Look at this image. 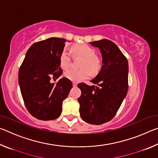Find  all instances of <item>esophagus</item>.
I'll return each instance as SVG.
<instances>
[{
	"mask_svg": "<svg viewBox=\"0 0 158 158\" xmlns=\"http://www.w3.org/2000/svg\"><path fill=\"white\" fill-rule=\"evenodd\" d=\"M73 85L74 87H76L77 85V84L76 82H73Z\"/></svg>",
	"mask_w": 158,
	"mask_h": 158,
	"instance_id": "34e87169",
	"label": "esophagus"
}]
</instances>
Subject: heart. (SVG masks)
I'll list each match as a JSON object with an SVG mask.
<instances>
[{"label": "heart", "mask_w": 158, "mask_h": 158, "mask_svg": "<svg viewBox=\"0 0 158 158\" xmlns=\"http://www.w3.org/2000/svg\"><path fill=\"white\" fill-rule=\"evenodd\" d=\"M74 52L77 56L84 58L81 69H69L65 72V76L73 81H81L89 79L90 72L95 73L100 68V63L98 58L95 56V50L86 44H80L74 47ZM60 65L64 69L68 68L71 65L72 57L67 49H64L60 56ZM91 71H90L89 70Z\"/></svg>", "instance_id": "obj_1"}]
</instances>
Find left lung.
<instances>
[{
  "label": "left lung",
  "instance_id": "8db88e82",
  "mask_svg": "<svg viewBox=\"0 0 158 158\" xmlns=\"http://www.w3.org/2000/svg\"><path fill=\"white\" fill-rule=\"evenodd\" d=\"M100 49L102 65L91 80L95 85L81 83L78 98L80 116L90 124L101 125L113 118L121 106L128 90V62L126 57L109 40L90 42Z\"/></svg>",
  "mask_w": 158,
  "mask_h": 158
}]
</instances>
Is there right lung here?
Returning a JSON list of instances; mask_svg holds the SVG:
<instances>
[{
    "instance_id": "1",
    "label": "right lung",
    "mask_w": 158,
    "mask_h": 158,
    "mask_svg": "<svg viewBox=\"0 0 158 158\" xmlns=\"http://www.w3.org/2000/svg\"><path fill=\"white\" fill-rule=\"evenodd\" d=\"M66 40L50 37L35 42L26 52L19 71V84L25 106L32 116L42 121L60 116L63 102L73 88L65 77L56 84L50 80L58 79L63 73L60 56Z\"/></svg>"
}]
</instances>
